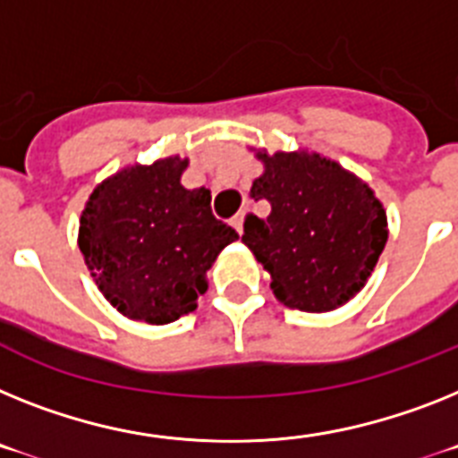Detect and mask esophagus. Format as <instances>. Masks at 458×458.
Masks as SVG:
<instances>
[{
  "instance_id": "34e87169",
  "label": "esophagus",
  "mask_w": 458,
  "mask_h": 458,
  "mask_svg": "<svg viewBox=\"0 0 458 458\" xmlns=\"http://www.w3.org/2000/svg\"><path fill=\"white\" fill-rule=\"evenodd\" d=\"M244 216H247V211H237L235 216H233V221H230L233 223V228H235L240 235H242V230H244Z\"/></svg>"
}]
</instances>
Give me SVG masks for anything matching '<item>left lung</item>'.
<instances>
[{"instance_id": "8db88e82", "label": "left lung", "mask_w": 458, "mask_h": 458, "mask_svg": "<svg viewBox=\"0 0 458 458\" xmlns=\"http://www.w3.org/2000/svg\"><path fill=\"white\" fill-rule=\"evenodd\" d=\"M253 199L270 216H247L242 242L272 276L276 301L301 312H330L368 282L386 244V214L366 183L326 157L265 156Z\"/></svg>"}]
</instances>
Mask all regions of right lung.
Masks as SVG:
<instances>
[{
  "label": "right lung",
  "instance_id": "add662e5",
  "mask_svg": "<svg viewBox=\"0 0 458 458\" xmlns=\"http://www.w3.org/2000/svg\"><path fill=\"white\" fill-rule=\"evenodd\" d=\"M186 165L165 157L118 172L92 191L81 216L79 247L99 291L146 324L193 312L205 272L240 237L211 214L205 186H182Z\"/></svg>",
  "mask_w": 458,
  "mask_h": 458
}]
</instances>
